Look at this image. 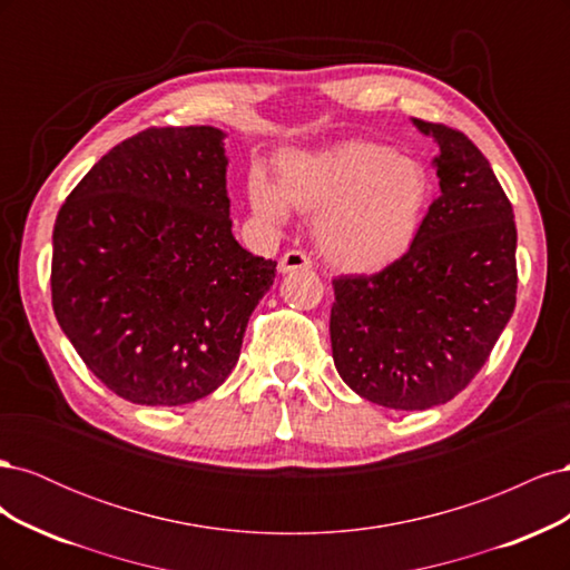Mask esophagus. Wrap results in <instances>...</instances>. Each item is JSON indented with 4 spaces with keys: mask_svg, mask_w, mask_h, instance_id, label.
Returning a JSON list of instances; mask_svg holds the SVG:
<instances>
[{
    "mask_svg": "<svg viewBox=\"0 0 570 570\" xmlns=\"http://www.w3.org/2000/svg\"><path fill=\"white\" fill-rule=\"evenodd\" d=\"M299 268H312V258H308L304 252L289 249L281 256V262H278L281 273H292V271H299Z\"/></svg>",
    "mask_w": 570,
    "mask_h": 570,
    "instance_id": "obj_1",
    "label": "esophagus"
}]
</instances>
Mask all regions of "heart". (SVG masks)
<instances>
[{"instance_id":"obj_1","label":"heart","mask_w":570,"mask_h":570,"mask_svg":"<svg viewBox=\"0 0 570 570\" xmlns=\"http://www.w3.org/2000/svg\"><path fill=\"white\" fill-rule=\"evenodd\" d=\"M428 166L373 140L285 151L278 185L252 174L247 199L268 226H287L289 206L316 218V243L335 268L377 273L416 243L433 202Z\"/></svg>"}]
</instances>
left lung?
Segmentation results:
<instances>
[{"label": "left lung", "instance_id": "8db88e82", "mask_svg": "<svg viewBox=\"0 0 570 570\" xmlns=\"http://www.w3.org/2000/svg\"><path fill=\"white\" fill-rule=\"evenodd\" d=\"M438 142L440 197L416 243L375 275L333 281V361L358 396L396 411L450 402L485 364L515 306V223L490 161L463 132L411 118Z\"/></svg>", "mask_w": 570, "mask_h": 570}]
</instances>
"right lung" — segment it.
I'll use <instances>...</instances> for the list:
<instances>
[{
    "instance_id": "1",
    "label": "right lung",
    "mask_w": 570,
    "mask_h": 570,
    "mask_svg": "<svg viewBox=\"0 0 570 570\" xmlns=\"http://www.w3.org/2000/svg\"><path fill=\"white\" fill-rule=\"evenodd\" d=\"M226 132L149 128L107 151L51 235V304L101 383L142 406H183L235 368L275 262L233 235Z\"/></svg>"
}]
</instances>
